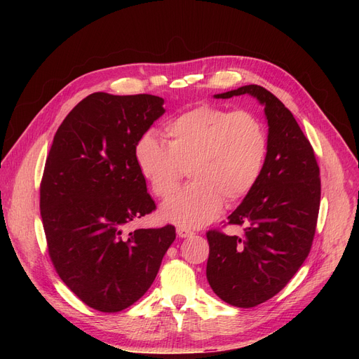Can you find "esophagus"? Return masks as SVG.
<instances>
[{"instance_id":"obj_1","label":"esophagus","mask_w":359,"mask_h":359,"mask_svg":"<svg viewBox=\"0 0 359 359\" xmlns=\"http://www.w3.org/2000/svg\"><path fill=\"white\" fill-rule=\"evenodd\" d=\"M176 233H177V236H179L180 238H186V237L194 236V231H191L189 229H184V227H177Z\"/></svg>"}]
</instances>
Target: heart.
I'll list each match as a JSON object with an SVG mask.
<instances>
[{
	"label": "heart",
	"instance_id": "b5f03b06",
	"mask_svg": "<svg viewBox=\"0 0 359 359\" xmlns=\"http://www.w3.org/2000/svg\"><path fill=\"white\" fill-rule=\"evenodd\" d=\"M167 144L145 132L135 144V161L156 196L172 198L184 168L192 183L161 210L164 219L184 229L212 221L224 198L236 202L256 184L266 161L268 134L252 111L202 104L165 123Z\"/></svg>",
	"mask_w": 359,
	"mask_h": 359
}]
</instances>
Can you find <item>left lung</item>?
<instances>
[{"label":"left lung","instance_id":"8db88e82","mask_svg":"<svg viewBox=\"0 0 359 359\" xmlns=\"http://www.w3.org/2000/svg\"><path fill=\"white\" fill-rule=\"evenodd\" d=\"M241 94L265 107L268 154L253 189L229 217V224L246 225L244 234L206 233V279L225 303L250 309L276 295L309 256L320 206V170L292 113L271 91L250 84L214 97Z\"/></svg>","mask_w":359,"mask_h":359}]
</instances>
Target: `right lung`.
I'll list each match as a JSON object with an SVG mask.
<instances>
[{
    "instance_id": "right-lung-1",
    "label": "right lung",
    "mask_w": 359,
    "mask_h": 359,
    "mask_svg": "<svg viewBox=\"0 0 359 359\" xmlns=\"http://www.w3.org/2000/svg\"><path fill=\"white\" fill-rule=\"evenodd\" d=\"M151 94L93 93L56 130L41 184L49 256L88 307L116 313L153 284L176 238L173 225L126 231L156 210L135 161L140 137L164 115Z\"/></svg>"
}]
</instances>
